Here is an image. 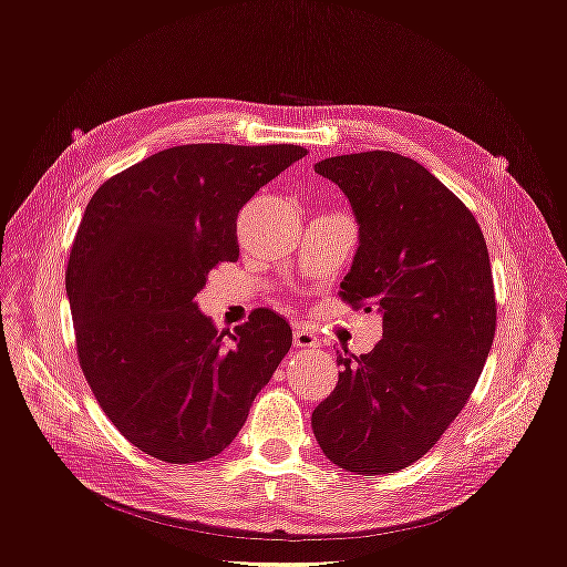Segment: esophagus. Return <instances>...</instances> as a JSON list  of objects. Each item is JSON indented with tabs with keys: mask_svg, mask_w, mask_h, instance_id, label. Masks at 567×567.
Here are the masks:
<instances>
[{
	"mask_svg": "<svg viewBox=\"0 0 567 567\" xmlns=\"http://www.w3.org/2000/svg\"><path fill=\"white\" fill-rule=\"evenodd\" d=\"M293 346L298 350H317L319 348V336L312 333V331H307V329H296Z\"/></svg>",
	"mask_w": 567,
	"mask_h": 567,
	"instance_id": "esophagus-1",
	"label": "esophagus"
}]
</instances>
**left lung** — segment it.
<instances>
[{"label": "left lung", "mask_w": 567, "mask_h": 567, "mask_svg": "<svg viewBox=\"0 0 567 567\" xmlns=\"http://www.w3.org/2000/svg\"><path fill=\"white\" fill-rule=\"evenodd\" d=\"M359 221L340 284L354 310L383 315L369 354H338V385L312 414L336 466L402 471L433 450L466 406L496 331L489 252L477 219L435 175L392 151L326 158Z\"/></svg>", "instance_id": "left-lung-1"}]
</instances>
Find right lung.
Returning a JSON list of instances; mask_svg holds the SVG:
<instances>
[{"instance_id": "obj_1", "label": "right lung", "mask_w": 567, "mask_h": 567, "mask_svg": "<svg viewBox=\"0 0 567 567\" xmlns=\"http://www.w3.org/2000/svg\"><path fill=\"white\" fill-rule=\"evenodd\" d=\"M307 156L293 144H184L96 188L68 257L78 362L136 450L167 463L225 452L288 354L293 331L255 310L217 331L194 302L238 260V210Z\"/></svg>"}]
</instances>
